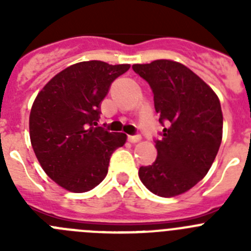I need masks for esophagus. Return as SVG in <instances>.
<instances>
[{
	"label": "esophagus",
	"instance_id": "obj_1",
	"mask_svg": "<svg viewBox=\"0 0 251 251\" xmlns=\"http://www.w3.org/2000/svg\"><path fill=\"white\" fill-rule=\"evenodd\" d=\"M128 141H129L130 143H137V142L141 141V137L139 136H128Z\"/></svg>",
	"mask_w": 251,
	"mask_h": 251
}]
</instances>
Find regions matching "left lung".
Masks as SVG:
<instances>
[{
    "label": "left lung",
    "mask_w": 251,
    "mask_h": 251,
    "mask_svg": "<svg viewBox=\"0 0 251 251\" xmlns=\"http://www.w3.org/2000/svg\"><path fill=\"white\" fill-rule=\"evenodd\" d=\"M133 70L152 88L163 126L157 158L138 176L152 194L175 197L187 192L211 168L223 139V112L216 93L183 64L154 60Z\"/></svg>",
    "instance_id": "1"
}]
</instances>
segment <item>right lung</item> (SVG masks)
Masks as SVG:
<instances>
[{"label": "right lung", "mask_w": 251, "mask_h": 251, "mask_svg": "<svg viewBox=\"0 0 251 251\" xmlns=\"http://www.w3.org/2000/svg\"><path fill=\"white\" fill-rule=\"evenodd\" d=\"M129 64L90 60L68 66L40 90L31 106V146L45 174L66 191H90L105 178L124 133L98 126L100 103Z\"/></svg>", "instance_id": "add662e5"}]
</instances>
